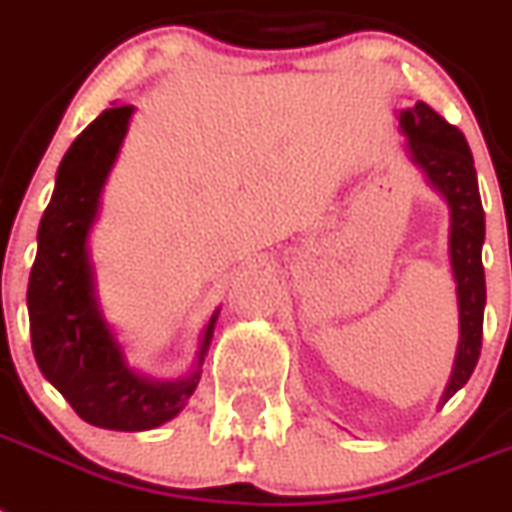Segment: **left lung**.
<instances>
[{
	"label": "left lung",
	"instance_id": "1",
	"mask_svg": "<svg viewBox=\"0 0 512 512\" xmlns=\"http://www.w3.org/2000/svg\"><path fill=\"white\" fill-rule=\"evenodd\" d=\"M400 130L408 135V151L413 162L424 170L429 183L445 196L450 206V264L458 282L460 342L453 377L442 395V403H447L471 379L481 353L484 303H487L484 264H481L484 209H481L474 156L468 149L466 135L424 101L400 112Z\"/></svg>",
	"mask_w": 512,
	"mask_h": 512
}]
</instances>
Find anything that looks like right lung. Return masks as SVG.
<instances>
[{
    "mask_svg": "<svg viewBox=\"0 0 512 512\" xmlns=\"http://www.w3.org/2000/svg\"><path fill=\"white\" fill-rule=\"evenodd\" d=\"M133 107L104 109L73 141L57 170L52 201L38 225V253L28 280L31 345L38 369L88 424L117 432H143L170 421L196 390L201 371L180 382L156 384L125 366L120 345L101 319L88 261V230L99 211ZM198 350V369L214 335Z\"/></svg>",
    "mask_w": 512,
    "mask_h": 512,
    "instance_id": "right-lung-1",
    "label": "right lung"
}]
</instances>
